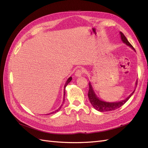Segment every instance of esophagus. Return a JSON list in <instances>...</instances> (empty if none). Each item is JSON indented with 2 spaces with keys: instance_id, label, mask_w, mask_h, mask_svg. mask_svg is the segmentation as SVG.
Returning a JSON list of instances; mask_svg holds the SVG:
<instances>
[{
  "instance_id": "1",
  "label": "esophagus",
  "mask_w": 148,
  "mask_h": 148,
  "mask_svg": "<svg viewBox=\"0 0 148 148\" xmlns=\"http://www.w3.org/2000/svg\"><path fill=\"white\" fill-rule=\"evenodd\" d=\"M84 70L82 69H78L77 70H76V72H75V75L77 76V77H79V76H81L84 73Z\"/></svg>"
}]
</instances>
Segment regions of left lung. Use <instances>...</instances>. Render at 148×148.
Returning <instances> with one entry per match:
<instances>
[{"label":"left lung","mask_w":148,"mask_h":148,"mask_svg":"<svg viewBox=\"0 0 148 148\" xmlns=\"http://www.w3.org/2000/svg\"><path fill=\"white\" fill-rule=\"evenodd\" d=\"M120 36H121V39H122V41L127 44V46H129L130 47H131L132 49H134V47H133V46L132 44L128 42V41L127 40V38L125 36V35L122 33L120 32ZM137 83L138 82H136V84L137 85ZM135 90H134L133 92L130 95L127 99H125L122 101L120 102H104L102 101L101 100H100L99 98H98L96 95H95V92H94L93 89L92 88L91 84V83H89V91H88V96L89 97V101H90L91 104H92V106L94 107L96 110L100 111V112H108V111H112V110H114L117 109L118 108H120L121 106H122L125 102H126L130 97L133 95V94L135 92Z\"/></svg>","instance_id":"8db88e82"}]
</instances>
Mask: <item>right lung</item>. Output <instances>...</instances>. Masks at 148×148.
<instances>
[{
	"mask_svg": "<svg viewBox=\"0 0 148 148\" xmlns=\"http://www.w3.org/2000/svg\"><path fill=\"white\" fill-rule=\"evenodd\" d=\"M71 79H72V78L71 77H70L68 79H67V81H66V83H65V86H64V96H65V87L66 86V85L68 84L70 82H71ZM63 105V104H62ZM62 105L59 107V109H58L57 110H55L54 112H51V113H50V114H49L48 115H49V114H54V113H56V112H57L58 111H59L60 109H61V107H62Z\"/></svg>",
	"mask_w": 148,
	"mask_h": 148,
	"instance_id": "obj_1",
	"label": "right lung"
}]
</instances>
